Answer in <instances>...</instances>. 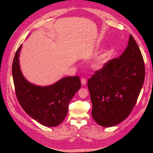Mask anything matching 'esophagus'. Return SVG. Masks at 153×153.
<instances>
[{"instance_id": "esophagus-1", "label": "esophagus", "mask_w": 153, "mask_h": 153, "mask_svg": "<svg viewBox=\"0 0 153 153\" xmlns=\"http://www.w3.org/2000/svg\"><path fill=\"white\" fill-rule=\"evenodd\" d=\"M81 82H82V84L83 85H85L86 83H87V80L85 78H84V77H82V79H81Z\"/></svg>"}]
</instances>
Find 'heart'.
Returning <instances> with one entry per match:
<instances>
[{"label": "heart", "mask_w": 153, "mask_h": 153, "mask_svg": "<svg viewBox=\"0 0 153 153\" xmlns=\"http://www.w3.org/2000/svg\"><path fill=\"white\" fill-rule=\"evenodd\" d=\"M99 64H100V61H98V62H97L95 64V67H98V66H99Z\"/></svg>", "instance_id": "obj_1"}]
</instances>
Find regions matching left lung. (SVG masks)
I'll use <instances>...</instances> for the list:
<instances>
[{
    "label": "left lung",
    "instance_id": "left-lung-1",
    "mask_svg": "<svg viewBox=\"0 0 153 153\" xmlns=\"http://www.w3.org/2000/svg\"><path fill=\"white\" fill-rule=\"evenodd\" d=\"M145 76L143 58L130 35L121 56L107 62L87 82L95 121L108 128L128 118L137 102Z\"/></svg>",
    "mask_w": 153,
    "mask_h": 153
}]
</instances>
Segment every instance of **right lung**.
I'll use <instances>...</instances> for the list:
<instances>
[{"instance_id":"obj_1","label":"right lung","mask_w":153,"mask_h":153,"mask_svg":"<svg viewBox=\"0 0 153 153\" xmlns=\"http://www.w3.org/2000/svg\"><path fill=\"white\" fill-rule=\"evenodd\" d=\"M16 52L12 63V77L16 97L22 108L32 118L48 127L57 126L67 116L68 105L81 88L79 76H69L53 85L41 87L25 79L19 68V54Z\"/></svg>"}]
</instances>
